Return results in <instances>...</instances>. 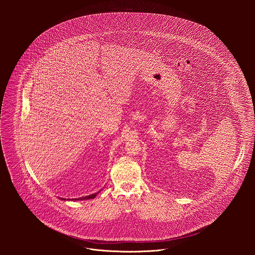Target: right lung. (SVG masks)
<instances>
[{
	"label": "right lung",
	"instance_id": "1",
	"mask_svg": "<svg viewBox=\"0 0 255 255\" xmlns=\"http://www.w3.org/2000/svg\"><path fill=\"white\" fill-rule=\"evenodd\" d=\"M101 190H99L98 192H96V193H93V194H90V195H87V196H84V197H79V198H73V199H70V198H68V199H66V198H61L62 200H84V199H92V198H94V197H96V195L100 192Z\"/></svg>",
	"mask_w": 255,
	"mask_h": 255
}]
</instances>
